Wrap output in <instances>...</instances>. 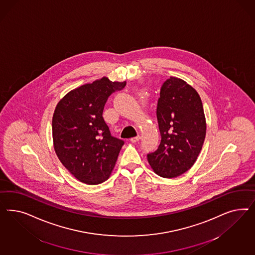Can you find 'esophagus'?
Returning a JSON list of instances; mask_svg holds the SVG:
<instances>
[{
	"instance_id": "esophagus-1",
	"label": "esophagus",
	"mask_w": 255,
	"mask_h": 255,
	"mask_svg": "<svg viewBox=\"0 0 255 255\" xmlns=\"http://www.w3.org/2000/svg\"><path fill=\"white\" fill-rule=\"evenodd\" d=\"M141 138V136L140 135H136V136H134V137H131V143H136L137 141H139Z\"/></svg>"
}]
</instances>
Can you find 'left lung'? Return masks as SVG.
Listing matches in <instances>:
<instances>
[{"instance_id": "left-lung-1", "label": "left lung", "mask_w": 255, "mask_h": 255, "mask_svg": "<svg viewBox=\"0 0 255 255\" xmlns=\"http://www.w3.org/2000/svg\"><path fill=\"white\" fill-rule=\"evenodd\" d=\"M156 115L162 139L147 161L158 176L177 178L193 166L206 137L200 96L185 81L171 77L161 87Z\"/></svg>"}]
</instances>
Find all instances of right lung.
I'll list each match as a JSON object with an SVG mask.
<instances>
[{
    "label": "right lung",
    "instance_id": "1",
    "mask_svg": "<svg viewBox=\"0 0 255 255\" xmlns=\"http://www.w3.org/2000/svg\"><path fill=\"white\" fill-rule=\"evenodd\" d=\"M124 82L103 77L67 93L55 108L52 135L56 154L79 181L95 185L108 179L124 141L110 132L103 110Z\"/></svg>",
    "mask_w": 255,
    "mask_h": 255
}]
</instances>
